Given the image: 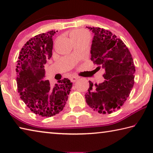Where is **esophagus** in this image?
Here are the masks:
<instances>
[{
	"label": "esophagus",
	"mask_w": 153,
	"mask_h": 153,
	"mask_svg": "<svg viewBox=\"0 0 153 153\" xmlns=\"http://www.w3.org/2000/svg\"><path fill=\"white\" fill-rule=\"evenodd\" d=\"M79 79V77L77 76H72L70 77V79L72 82H76Z\"/></svg>",
	"instance_id": "obj_1"
}]
</instances>
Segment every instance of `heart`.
Here are the masks:
<instances>
[{
    "mask_svg": "<svg viewBox=\"0 0 153 153\" xmlns=\"http://www.w3.org/2000/svg\"><path fill=\"white\" fill-rule=\"evenodd\" d=\"M70 36L72 40H73L74 42H75V41L82 39V38L90 37V34L86 30L78 29V30H74L73 32H71L70 33Z\"/></svg>",
    "mask_w": 153,
    "mask_h": 153,
    "instance_id": "1",
    "label": "heart"
}]
</instances>
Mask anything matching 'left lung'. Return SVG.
I'll return each instance as SVG.
<instances>
[{
	"mask_svg": "<svg viewBox=\"0 0 153 153\" xmlns=\"http://www.w3.org/2000/svg\"><path fill=\"white\" fill-rule=\"evenodd\" d=\"M87 27L94 33L90 59L98 65V69H105V80L94 85L89 81L86 101L94 111L110 114L120 109L130 94L134 84L135 66L122 40L103 28Z\"/></svg>",
	"mask_w": 153,
	"mask_h": 153,
	"instance_id": "8db88e82",
	"label": "left lung"
}]
</instances>
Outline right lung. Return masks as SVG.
Listing matches in <instances>:
<instances>
[{
	"label": "right lung",
	"mask_w": 153,
	"mask_h": 153,
	"mask_svg": "<svg viewBox=\"0 0 153 153\" xmlns=\"http://www.w3.org/2000/svg\"><path fill=\"white\" fill-rule=\"evenodd\" d=\"M57 32V31H56ZM55 31L40 33L25 44L18 56L17 84L20 98L36 115L52 117L65 106L72 83L67 78L54 86L45 80V65L52 56Z\"/></svg>",
	"instance_id": "right-lung-1"
}]
</instances>
